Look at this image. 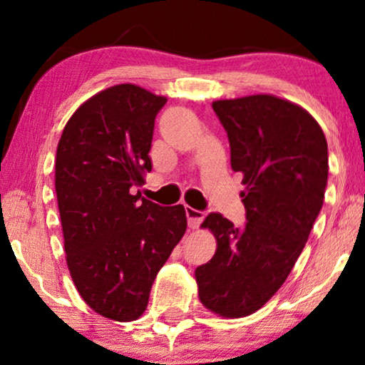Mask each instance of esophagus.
<instances>
[{"label": "esophagus", "instance_id": "esophagus-1", "mask_svg": "<svg viewBox=\"0 0 365 365\" xmlns=\"http://www.w3.org/2000/svg\"><path fill=\"white\" fill-rule=\"evenodd\" d=\"M186 216H187L189 227L197 229L199 226H201V222L204 221V216H206V212L197 211V209H194L191 206H186Z\"/></svg>", "mask_w": 365, "mask_h": 365}]
</instances>
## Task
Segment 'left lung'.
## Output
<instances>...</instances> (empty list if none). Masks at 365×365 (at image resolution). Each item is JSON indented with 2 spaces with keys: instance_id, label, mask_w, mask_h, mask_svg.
Wrapping results in <instances>:
<instances>
[{
  "instance_id": "obj_1",
  "label": "left lung",
  "mask_w": 365,
  "mask_h": 365,
  "mask_svg": "<svg viewBox=\"0 0 365 365\" xmlns=\"http://www.w3.org/2000/svg\"><path fill=\"white\" fill-rule=\"evenodd\" d=\"M231 146L232 171L242 173L246 224L234 227L211 212L217 242L196 269L202 306L221 317L251 316L291 274L322 209L327 141L306 109L272 94L212 103Z\"/></svg>"
}]
</instances>
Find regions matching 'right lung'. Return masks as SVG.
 I'll use <instances>...</instances> for the list:
<instances>
[{"mask_svg":"<svg viewBox=\"0 0 365 365\" xmlns=\"http://www.w3.org/2000/svg\"><path fill=\"white\" fill-rule=\"evenodd\" d=\"M168 99L118 84L79 106L56 151V197L69 274L103 317L136 321L159 269L187 227L182 204L159 206L129 191L151 171L154 119Z\"/></svg>","mask_w":365,"mask_h":365,"instance_id":"right-lung-1","label":"right lung"}]
</instances>
